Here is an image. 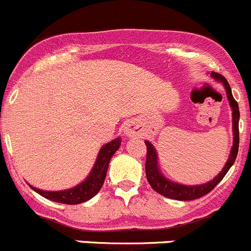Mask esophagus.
<instances>
[{
  "label": "esophagus",
  "mask_w": 251,
  "mask_h": 251,
  "mask_svg": "<svg viewBox=\"0 0 251 251\" xmlns=\"http://www.w3.org/2000/svg\"><path fill=\"white\" fill-rule=\"evenodd\" d=\"M125 133L128 136H134L138 135V134L140 133V129H139L135 125H133V123H129V125H126L125 126Z\"/></svg>",
  "instance_id": "1"
}]
</instances>
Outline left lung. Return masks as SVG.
<instances>
[{"label":"left lung","instance_id":"left-lung-1","mask_svg":"<svg viewBox=\"0 0 251 251\" xmlns=\"http://www.w3.org/2000/svg\"><path fill=\"white\" fill-rule=\"evenodd\" d=\"M211 76L223 84V86H225L226 89V94H227L228 101H229V105L233 111V146L232 149H230L229 157H228L227 162H226L222 171H221L212 180H210V182L201 185H183L172 182V180L166 178L165 176L161 173L157 163V152H156L155 148H153V145L150 141H145L146 149H148V152H146L145 171L149 184H150L151 188H152L155 192H157L158 194L163 195V197L166 198H170V199L180 200V201H188V200H195L198 199V198H201L204 197V195H206L207 193H210L211 190L223 179L226 173L229 171V168L232 167L235 158H237L238 148H239V107H238L237 101L233 98L230 86L229 84H228V81L225 79V76L216 73V72H212V73H211Z\"/></svg>","mask_w":251,"mask_h":251}]
</instances>
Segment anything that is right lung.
Here are the masks:
<instances>
[{"instance_id": "1", "label": "right lung", "mask_w": 251, "mask_h": 251, "mask_svg": "<svg viewBox=\"0 0 251 251\" xmlns=\"http://www.w3.org/2000/svg\"><path fill=\"white\" fill-rule=\"evenodd\" d=\"M120 146L121 138H116L115 140L103 145L101 148L100 152H99L96 162L94 165L93 170H91L90 175L88 176V178L84 182L75 185L74 188L61 190V192H46V190L38 189V188H34L31 185L30 188L35 190L38 194H40L41 197L52 200V201L61 202V204L76 205L81 204L84 201H88L91 198L95 197L100 192L101 188H102L106 178V173H107L108 170V163H110L111 157L120 149Z\"/></svg>"}]
</instances>
